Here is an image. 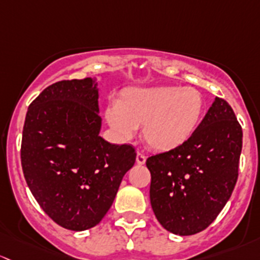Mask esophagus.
Masks as SVG:
<instances>
[{
  "label": "esophagus",
  "mask_w": 260,
  "mask_h": 260,
  "mask_svg": "<svg viewBox=\"0 0 260 260\" xmlns=\"http://www.w3.org/2000/svg\"><path fill=\"white\" fill-rule=\"evenodd\" d=\"M146 161V157L145 155L141 154V152H138V155H136V162H138L139 165H144Z\"/></svg>",
  "instance_id": "obj_1"
}]
</instances>
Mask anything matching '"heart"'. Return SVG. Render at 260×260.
<instances>
[{
    "instance_id": "obj_1",
    "label": "heart",
    "mask_w": 260,
    "mask_h": 260,
    "mask_svg": "<svg viewBox=\"0 0 260 260\" xmlns=\"http://www.w3.org/2000/svg\"><path fill=\"white\" fill-rule=\"evenodd\" d=\"M204 111V96L194 87H135L122 91L116 105L106 109V120L122 139H131L143 127L148 146L168 152L188 143Z\"/></svg>"
}]
</instances>
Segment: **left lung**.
Instances as JSON below:
<instances>
[{
  "label": "left lung",
  "mask_w": 260,
  "mask_h": 260,
  "mask_svg": "<svg viewBox=\"0 0 260 260\" xmlns=\"http://www.w3.org/2000/svg\"><path fill=\"white\" fill-rule=\"evenodd\" d=\"M242 144L234 111L215 98L188 143L148 157L150 203L168 232L192 235L215 220L237 184Z\"/></svg>",
  "instance_id": "8db88e82"
}]
</instances>
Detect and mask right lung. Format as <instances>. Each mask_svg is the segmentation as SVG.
<instances>
[{"label": "right lung", "instance_id": "1", "mask_svg": "<svg viewBox=\"0 0 260 260\" xmlns=\"http://www.w3.org/2000/svg\"><path fill=\"white\" fill-rule=\"evenodd\" d=\"M98 100L91 77L55 82L32 101L23 125L26 183L42 210L75 232L100 223L136 160L131 145H115L99 135Z\"/></svg>", "mask_w": 260, "mask_h": 260}]
</instances>
